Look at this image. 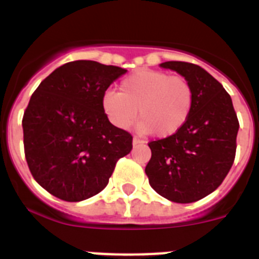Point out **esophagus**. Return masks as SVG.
<instances>
[{"instance_id": "1", "label": "esophagus", "mask_w": 259, "mask_h": 259, "mask_svg": "<svg viewBox=\"0 0 259 259\" xmlns=\"http://www.w3.org/2000/svg\"><path fill=\"white\" fill-rule=\"evenodd\" d=\"M132 144H134V146L144 145V144H145V141L140 140V139H137V137H134V140H132Z\"/></svg>"}]
</instances>
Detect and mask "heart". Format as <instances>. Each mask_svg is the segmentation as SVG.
<instances>
[{
  "label": "heart",
  "instance_id": "obj_1",
  "mask_svg": "<svg viewBox=\"0 0 259 259\" xmlns=\"http://www.w3.org/2000/svg\"><path fill=\"white\" fill-rule=\"evenodd\" d=\"M193 89L182 76H171L163 71L144 68L120 83V93L106 91L101 107L109 122L119 130H128L137 118L139 131H154L168 137L180 131L191 115Z\"/></svg>",
  "mask_w": 259,
  "mask_h": 259
}]
</instances>
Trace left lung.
<instances>
[{
    "label": "left lung",
    "mask_w": 259,
    "mask_h": 259,
    "mask_svg": "<svg viewBox=\"0 0 259 259\" xmlns=\"http://www.w3.org/2000/svg\"><path fill=\"white\" fill-rule=\"evenodd\" d=\"M159 66L188 80L193 106L180 131L149 143L152 158L145 174L162 197L191 203L214 192L227 176L235 161L239 120L230 95L206 70L178 61Z\"/></svg>",
    "instance_id": "obj_1"
}]
</instances>
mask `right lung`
<instances>
[{
    "label": "right lung",
    "mask_w": 259,
    "mask_h": 259,
    "mask_svg": "<svg viewBox=\"0 0 259 259\" xmlns=\"http://www.w3.org/2000/svg\"><path fill=\"white\" fill-rule=\"evenodd\" d=\"M127 70L96 61L56 68L32 95L23 116L24 153L36 182L50 194L79 202L100 193L132 136L109 122L101 98Z\"/></svg>",
    "instance_id": "1"
}]
</instances>
